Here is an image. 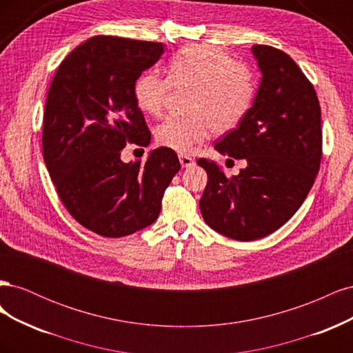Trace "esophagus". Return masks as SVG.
I'll return each mask as SVG.
<instances>
[{"mask_svg":"<svg viewBox=\"0 0 353 353\" xmlns=\"http://www.w3.org/2000/svg\"><path fill=\"white\" fill-rule=\"evenodd\" d=\"M178 157H179V163L183 165L184 168H190V166L194 165V159L193 157H190L187 154H179Z\"/></svg>","mask_w":353,"mask_h":353,"instance_id":"34e87169","label":"esophagus"}]
</instances>
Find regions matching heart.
I'll use <instances>...</instances> for the list:
<instances>
[{
	"label": "heart",
	"mask_w": 353,
	"mask_h": 353,
	"mask_svg": "<svg viewBox=\"0 0 353 353\" xmlns=\"http://www.w3.org/2000/svg\"><path fill=\"white\" fill-rule=\"evenodd\" d=\"M168 78L144 72L134 85V97L143 112L162 113L172 85L191 87L188 113L170 114L156 128V141L179 153H188L215 130L236 128L249 112L254 85L250 69L213 46H190L169 60Z\"/></svg>",
	"instance_id": "heart-1"
}]
</instances>
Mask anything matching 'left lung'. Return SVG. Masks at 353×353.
<instances>
[{
	"instance_id": "8db88e82",
	"label": "left lung",
	"mask_w": 353,
	"mask_h": 353,
	"mask_svg": "<svg viewBox=\"0 0 353 353\" xmlns=\"http://www.w3.org/2000/svg\"><path fill=\"white\" fill-rule=\"evenodd\" d=\"M262 79L252 108L236 130L215 144L221 154L245 159L239 175L215 162L208 172L200 212L228 239L250 241L279 230L302 206L323 156L321 108L312 83L294 60L270 46H253Z\"/></svg>"
}]
</instances>
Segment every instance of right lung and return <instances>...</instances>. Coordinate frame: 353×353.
Instances as JSON below:
<instances>
[{"label": "right lung", "instance_id": "1", "mask_svg": "<svg viewBox=\"0 0 353 353\" xmlns=\"http://www.w3.org/2000/svg\"><path fill=\"white\" fill-rule=\"evenodd\" d=\"M162 42L92 37L61 61L47 95L42 153L70 215L103 237H125L157 219L181 169L168 147L125 163L126 143L152 134L134 97L135 81L162 57Z\"/></svg>", "mask_w": 353, "mask_h": 353}]
</instances>
